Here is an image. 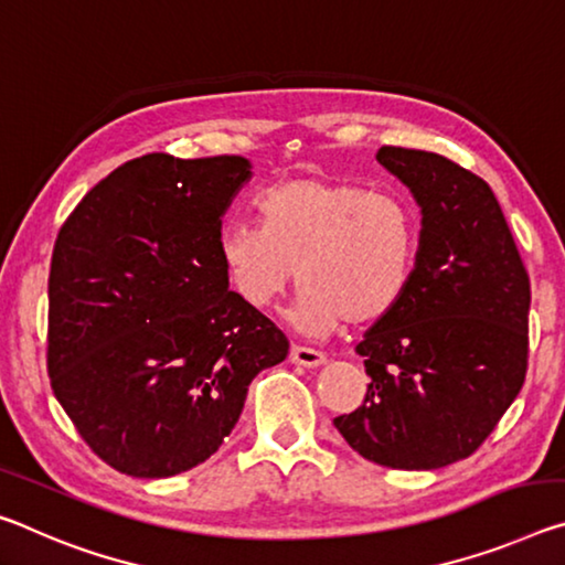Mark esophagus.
Returning a JSON list of instances; mask_svg holds the SVG:
<instances>
[{"label":"esophagus","instance_id":"obj_1","mask_svg":"<svg viewBox=\"0 0 565 565\" xmlns=\"http://www.w3.org/2000/svg\"><path fill=\"white\" fill-rule=\"evenodd\" d=\"M291 362L294 364H301V366H321L327 362V356L317 352V349H309V347H291Z\"/></svg>","mask_w":565,"mask_h":565}]
</instances>
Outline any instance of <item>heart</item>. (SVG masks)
<instances>
[{"mask_svg":"<svg viewBox=\"0 0 565 565\" xmlns=\"http://www.w3.org/2000/svg\"><path fill=\"white\" fill-rule=\"evenodd\" d=\"M258 221H228L218 250L238 297L264 309L286 286L301 294L289 319L307 334L366 327L399 307L412 284L419 218L397 193L354 181L297 178L268 188Z\"/></svg>","mask_w":565,"mask_h":565,"instance_id":"heart-1","label":"heart"}]
</instances>
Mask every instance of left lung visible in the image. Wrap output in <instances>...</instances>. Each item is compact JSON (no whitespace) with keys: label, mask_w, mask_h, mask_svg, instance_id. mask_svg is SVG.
Wrapping results in <instances>:
<instances>
[{"label":"left lung","mask_w":565,"mask_h":565,"mask_svg":"<svg viewBox=\"0 0 565 565\" xmlns=\"http://www.w3.org/2000/svg\"><path fill=\"white\" fill-rule=\"evenodd\" d=\"M377 160L415 195L423 231L405 299L356 344L362 405L334 427L384 468L437 470L476 452L523 387L531 281L482 178L427 150L384 146Z\"/></svg>","instance_id":"1"}]
</instances>
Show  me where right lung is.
Returning a JSON list of instances; mask_svg holds the SVG:
<instances>
[{"instance_id":"add662e5","label":"right lung","mask_w":565,"mask_h":565,"mask_svg":"<svg viewBox=\"0 0 565 565\" xmlns=\"http://www.w3.org/2000/svg\"><path fill=\"white\" fill-rule=\"evenodd\" d=\"M241 156L150 153L115 168L62 223L50 266L47 372L97 458L170 478L211 458L284 331L228 291L221 218Z\"/></svg>"}]
</instances>
